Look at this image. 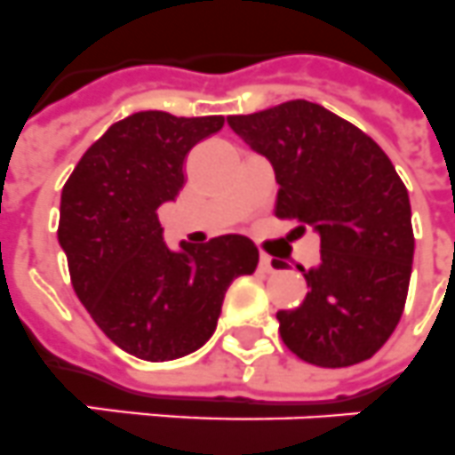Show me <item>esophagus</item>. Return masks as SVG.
<instances>
[{"label": "esophagus", "instance_id": "1", "mask_svg": "<svg viewBox=\"0 0 455 455\" xmlns=\"http://www.w3.org/2000/svg\"><path fill=\"white\" fill-rule=\"evenodd\" d=\"M259 266H261V270H266V273H273L275 270L273 259H270L268 254H261V261H259Z\"/></svg>", "mask_w": 455, "mask_h": 455}]
</instances>
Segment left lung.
<instances>
[{
  "instance_id": "obj_1",
  "label": "left lung",
  "mask_w": 455,
  "mask_h": 455,
  "mask_svg": "<svg viewBox=\"0 0 455 455\" xmlns=\"http://www.w3.org/2000/svg\"><path fill=\"white\" fill-rule=\"evenodd\" d=\"M227 122L273 166L275 215L322 240L319 263L300 268L305 300L277 312L284 345L319 368L375 356L403 316L414 259L410 194L387 152L305 99Z\"/></svg>"
}]
</instances>
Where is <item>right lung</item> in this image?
Instances as JSON below:
<instances>
[{
	"label": "right lung",
	"instance_id": "add662e5",
	"mask_svg": "<svg viewBox=\"0 0 455 455\" xmlns=\"http://www.w3.org/2000/svg\"><path fill=\"white\" fill-rule=\"evenodd\" d=\"M221 127V116L133 113L92 145L62 189L57 238L76 296L122 351L143 361L201 349L231 282L257 270L247 235L171 250L156 215L180 194L189 150Z\"/></svg>",
	"mask_w": 455,
	"mask_h": 455
}]
</instances>
